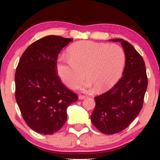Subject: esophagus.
<instances>
[{
	"label": "esophagus",
	"instance_id": "34e87169",
	"mask_svg": "<svg viewBox=\"0 0 160 160\" xmlns=\"http://www.w3.org/2000/svg\"><path fill=\"white\" fill-rule=\"evenodd\" d=\"M85 98V96H84V95H79V96H78V99H80V100H82Z\"/></svg>",
	"mask_w": 160,
	"mask_h": 160
}]
</instances>
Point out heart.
I'll list each match as a JSON object with an SVG mask.
<instances>
[{
    "label": "heart",
    "instance_id": "heart-1",
    "mask_svg": "<svg viewBox=\"0 0 160 160\" xmlns=\"http://www.w3.org/2000/svg\"><path fill=\"white\" fill-rule=\"evenodd\" d=\"M68 59H60L56 66L59 78L65 85L84 91L95 88L97 92L108 90L120 78L125 63V53L120 46L91 41H80L68 49ZM85 73L84 74L83 72Z\"/></svg>",
    "mask_w": 160,
    "mask_h": 160
}]
</instances>
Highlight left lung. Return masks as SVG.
Segmentation results:
<instances>
[{
	"label": "left lung",
	"mask_w": 160,
	"mask_h": 160,
	"mask_svg": "<svg viewBox=\"0 0 160 160\" xmlns=\"http://www.w3.org/2000/svg\"><path fill=\"white\" fill-rule=\"evenodd\" d=\"M120 42L126 56L123 76L107 92L94 97L95 108L90 116L93 125L102 133L112 135L126 128L141 110L148 88L144 60L129 42Z\"/></svg>",
	"instance_id": "obj_1"
}]
</instances>
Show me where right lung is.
<instances>
[{"instance_id": "right-lung-1", "label": "right lung", "mask_w": 160, "mask_h": 160, "mask_svg": "<svg viewBox=\"0 0 160 160\" xmlns=\"http://www.w3.org/2000/svg\"><path fill=\"white\" fill-rule=\"evenodd\" d=\"M72 39L48 35L25 51L15 75V99L28 126L43 135L59 131L67 120V108L76 94L56 75L58 53Z\"/></svg>"}]
</instances>
